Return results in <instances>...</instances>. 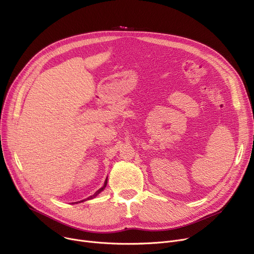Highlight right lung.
<instances>
[{"mask_svg":"<svg viewBox=\"0 0 254 254\" xmlns=\"http://www.w3.org/2000/svg\"><path fill=\"white\" fill-rule=\"evenodd\" d=\"M106 185H107V179H106V181H105V184H104V186H103V188L102 189H100L98 191H96V193L95 194H92L91 196H89V197H87V199H90V198H93V197H95L96 195H98L102 190H104V189L106 188Z\"/></svg>","mask_w":254,"mask_h":254,"instance_id":"add662e5","label":"right lung"}]
</instances>
